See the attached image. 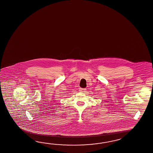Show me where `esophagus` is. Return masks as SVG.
Instances as JSON below:
<instances>
[{
  "mask_svg": "<svg viewBox=\"0 0 153 153\" xmlns=\"http://www.w3.org/2000/svg\"><path fill=\"white\" fill-rule=\"evenodd\" d=\"M79 91L81 92H86V88H80Z\"/></svg>",
  "mask_w": 153,
  "mask_h": 153,
  "instance_id": "esophagus-1",
  "label": "esophagus"
}]
</instances>
